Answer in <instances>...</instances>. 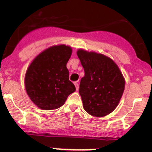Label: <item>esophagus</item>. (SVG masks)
I'll use <instances>...</instances> for the list:
<instances>
[{"label": "esophagus", "instance_id": "obj_1", "mask_svg": "<svg viewBox=\"0 0 152 152\" xmlns=\"http://www.w3.org/2000/svg\"><path fill=\"white\" fill-rule=\"evenodd\" d=\"M74 84H75V86H76V90H79V82L78 81H76V82L74 83Z\"/></svg>", "mask_w": 152, "mask_h": 152}]
</instances>
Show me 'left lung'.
Wrapping results in <instances>:
<instances>
[{"label": "left lung", "mask_w": 152, "mask_h": 152, "mask_svg": "<svg viewBox=\"0 0 152 152\" xmlns=\"http://www.w3.org/2000/svg\"><path fill=\"white\" fill-rule=\"evenodd\" d=\"M77 56L85 72L79 90L84 110L94 117L107 115L117 107L124 90L121 70L103 54L79 49Z\"/></svg>", "instance_id": "8db88e82"}]
</instances>
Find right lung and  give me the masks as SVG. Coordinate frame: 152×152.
Wrapping results in <instances>:
<instances>
[{
  "label": "right lung",
  "mask_w": 152,
  "mask_h": 152,
  "mask_svg": "<svg viewBox=\"0 0 152 152\" xmlns=\"http://www.w3.org/2000/svg\"><path fill=\"white\" fill-rule=\"evenodd\" d=\"M71 55V47L54 45L38 55L28 66L25 77V90L40 109L59 108L69 95L76 91L66 68Z\"/></svg>",
  "instance_id": "add662e5"
}]
</instances>
